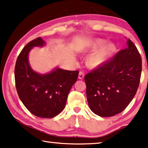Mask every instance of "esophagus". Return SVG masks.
<instances>
[{
  "mask_svg": "<svg viewBox=\"0 0 148 148\" xmlns=\"http://www.w3.org/2000/svg\"><path fill=\"white\" fill-rule=\"evenodd\" d=\"M84 73L83 72L80 71V72H79L78 78H79V79H83V78H84Z\"/></svg>",
  "mask_w": 148,
  "mask_h": 148,
  "instance_id": "1",
  "label": "esophagus"
}]
</instances>
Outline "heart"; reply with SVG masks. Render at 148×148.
I'll use <instances>...</instances> for the list:
<instances>
[{"mask_svg":"<svg viewBox=\"0 0 148 148\" xmlns=\"http://www.w3.org/2000/svg\"><path fill=\"white\" fill-rule=\"evenodd\" d=\"M106 42L107 41L104 39H95L94 41H93L91 45V49L92 51H96L98 49L101 48L105 45ZM115 51L116 47L112 43L108 44L105 47L90 56L88 59V64L90 67L93 68L100 66L104 64L108 59H109V58L113 55Z\"/></svg>","mask_w":148,"mask_h":148,"instance_id":"1","label":"heart"}]
</instances>
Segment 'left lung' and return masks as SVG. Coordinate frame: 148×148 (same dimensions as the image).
Returning a JSON list of instances; mask_svg holds the SVG:
<instances>
[{
  "mask_svg": "<svg viewBox=\"0 0 148 148\" xmlns=\"http://www.w3.org/2000/svg\"><path fill=\"white\" fill-rule=\"evenodd\" d=\"M128 47L85 76L86 95L91 111L103 117L125 110L136 93L142 73V58L130 39Z\"/></svg>",
  "mask_w": 148,
  "mask_h": 148,
  "instance_id": "1",
  "label": "left lung"
}]
</instances>
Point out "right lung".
<instances>
[{"instance_id":"add662e5","label":"right lung","mask_w":148,"mask_h":148,"mask_svg":"<svg viewBox=\"0 0 148 148\" xmlns=\"http://www.w3.org/2000/svg\"><path fill=\"white\" fill-rule=\"evenodd\" d=\"M41 37L29 42L16 60L14 76L18 96L31 113L41 118H53L66 105L68 95L78 79L79 71L57 69L47 74L35 72L28 62L33 47L43 46Z\"/></svg>"}]
</instances>
